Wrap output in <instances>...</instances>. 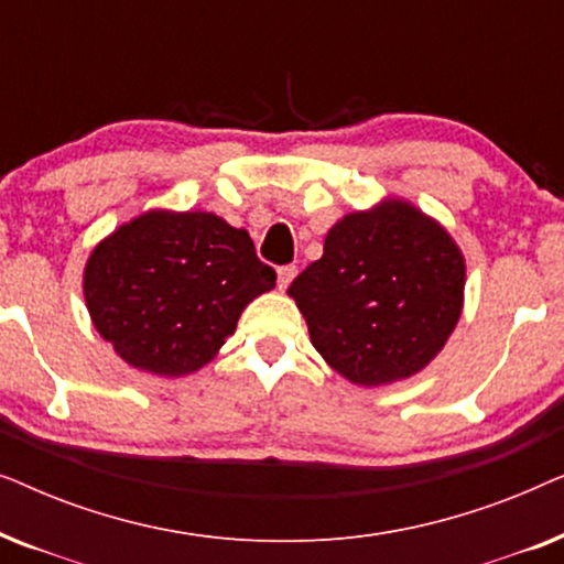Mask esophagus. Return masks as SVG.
I'll return each mask as SVG.
<instances>
[{
    "label": "esophagus",
    "mask_w": 564,
    "mask_h": 564,
    "mask_svg": "<svg viewBox=\"0 0 564 564\" xmlns=\"http://www.w3.org/2000/svg\"><path fill=\"white\" fill-rule=\"evenodd\" d=\"M295 274H297V267L295 264H284V267L276 269V288L288 290L290 282L295 280Z\"/></svg>",
    "instance_id": "34e87169"
}]
</instances>
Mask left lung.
Returning <instances> with one entry per match:
<instances>
[{
	"mask_svg": "<svg viewBox=\"0 0 564 564\" xmlns=\"http://www.w3.org/2000/svg\"><path fill=\"white\" fill-rule=\"evenodd\" d=\"M465 257L442 223L400 197L344 215L288 295L315 351L361 388L419 375L465 303Z\"/></svg>",
	"mask_w": 564,
	"mask_h": 564,
	"instance_id": "8db88e82",
	"label": "left lung"
}]
</instances>
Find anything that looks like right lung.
<instances>
[{
    "instance_id": "right-lung-1",
    "label": "right lung",
    "mask_w": 564,
    "mask_h": 564,
    "mask_svg": "<svg viewBox=\"0 0 564 564\" xmlns=\"http://www.w3.org/2000/svg\"><path fill=\"white\" fill-rule=\"evenodd\" d=\"M274 280L243 228L205 210H149L91 249L84 300L122 361L184 377L215 359L243 307Z\"/></svg>"
}]
</instances>
